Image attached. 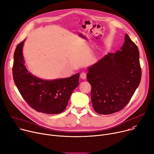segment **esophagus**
I'll use <instances>...</instances> for the list:
<instances>
[{
	"label": "esophagus",
	"mask_w": 154,
	"mask_h": 154,
	"mask_svg": "<svg viewBox=\"0 0 154 154\" xmlns=\"http://www.w3.org/2000/svg\"><path fill=\"white\" fill-rule=\"evenodd\" d=\"M80 78L82 79H86V74L85 72H82L80 74Z\"/></svg>",
	"instance_id": "esophagus-1"
}]
</instances>
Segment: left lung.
<instances>
[{"mask_svg":"<svg viewBox=\"0 0 154 154\" xmlns=\"http://www.w3.org/2000/svg\"><path fill=\"white\" fill-rule=\"evenodd\" d=\"M88 70L94 110L101 115L119 112L129 102L141 81L138 48L125 34L121 51L108 54Z\"/></svg>","mask_w":154,"mask_h":154,"instance_id":"1","label":"left lung"}]
</instances>
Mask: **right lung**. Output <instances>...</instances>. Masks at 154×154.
Instances as JSON below:
<instances>
[{"label":"right lung","mask_w":154,"mask_h":154,"mask_svg":"<svg viewBox=\"0 0 154 154\" xmlns=\"http://www.w3.org/2000/svg\"><path fill=\"white\" fill-rule=\"evenodd\" d=\"M24 40L18 44L14 53L13 77L22 97L36 111L54 115L63 112L70 96L79 85L80 74L54 80L33 76L26 68L23 55Z\"/></svg>","instance_id":"right-lung-1"}]
</instances>
